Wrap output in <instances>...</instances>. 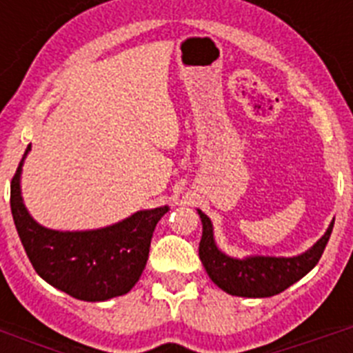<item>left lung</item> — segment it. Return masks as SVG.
Listing matches in <instances>:
<instances>
[{
  "mask_svg": "<svg viewBox=\"0 0 353 353\" xmlns=\"http://www.w3.org/2000/svg\"><path fill=\"white\" fill-rule=\"evenodd\" d=\"M198 215L203 224L199 260L203 263L208 277L230 295L248 299L272 297L302 279L318 263L334 226V221H330L322 239H318L307 251L295 256L249 254L244 258H233L221 251L215 242L210 217L199 208Z\"/></svg>",
  "mask_w": 353,
  "mask_h": 353,
  "instance_id": "1",
  "label": "left lung"
}]
</instances>
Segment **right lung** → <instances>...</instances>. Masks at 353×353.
Here are the masks:
<instances>
[{
    "mask_svg": "<svg viewBox=\"0 0 353 353\" xmlns=\"http://www.w3.org/2000/svg\"><path fill=\"white\" fill-rule=\"evenodd\" d=\"M30 150L28 145L12 179L10 208L33 269L43 281L79 301L104 302L125 295L139 281L155 226L170 207L138 210L97 230L61 232L42 226L28 212L21 191Z\"/></svg>",
    "mask_w": 353,
    "mask_h": 353,
    "instance_id": "right-lung-1",
    "label": "right lung"
}]
</instances>
